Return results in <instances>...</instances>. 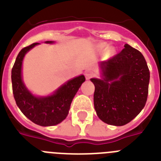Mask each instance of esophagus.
I'll use <instances>...</instances> for the list:
<instances>
[{
	"instance_id": "obj_1",
	"label": "esophagus",
	"mask_w": 161,
	"mask_h": 161,
	"mask_svg": "<svg viewBox=\"0 0 161 161\" xmlns=\"http://www.w3.org/2000/svg\"><path fill=\"white\" fill-rule=\"evenodd\" d=\"M93 72H90V71H87V72H85V78H86V80H89L90 78L93 77Z\"/></svg>"
}]
</instances>
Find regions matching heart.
Returning <instances> with one entry per match:
<instances>
[{
  "mask_svg": "<svg viewBox=\"0 0 161 161\" xmlns=\"http://www.w3.org/2000/svg\"><path fill=\"white\" fill-rule=\"evenodd\" d=\"M100 47L101 51H104V50L106 48V45H104V44H102V45H100V47Z\"/></svg>",
  "mask_w": 161,
  "mask_h": 161,
  "instance_id": "b5f03b06",
  "label": "heart"
}]
</instances>
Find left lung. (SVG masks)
Returning <instances> with one entry per match:
<instances>
[{"label":"left lung","mask_w":161,"mask_h":161,"mask_svg":"<svg viewBox=\"0 0 161 161\" xmlns=\"http://www.w3.org/2000/svg\"><path fill=\"white\" fill-rule=\"evenodd\" d=\"M103 79L93 78L94 108L104 123L123 126L144 107L150 72L139 51L125 44L119 54L101 63Z\"/></svg>","instance_id":"left-lung-1"}]
</instances>
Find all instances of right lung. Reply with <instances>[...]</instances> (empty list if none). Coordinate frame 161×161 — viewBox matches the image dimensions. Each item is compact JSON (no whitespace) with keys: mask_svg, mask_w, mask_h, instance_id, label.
<instances>
[{"mask_svg":"<svg viewBox=\"0 0 161 161\" xmlns=\"http://www.w3.org/2000/svg\"><path fill=\"white\" fill-rule=\"evenodd\" d=\"M46 42H53L47 41ZM37 44L38 42H35L22 48L17 56L11 72L13 93L17 106L25 117L39 126H54L66 119L72 99L85 80V77L81 75L73 78L61 86L52 96L46 97L33 96L22 82V64L25 53Z\"/></svg>","mask_w":161,"mask_h":161,"instance_id":"1","label":"right lung"}]
</instances>
